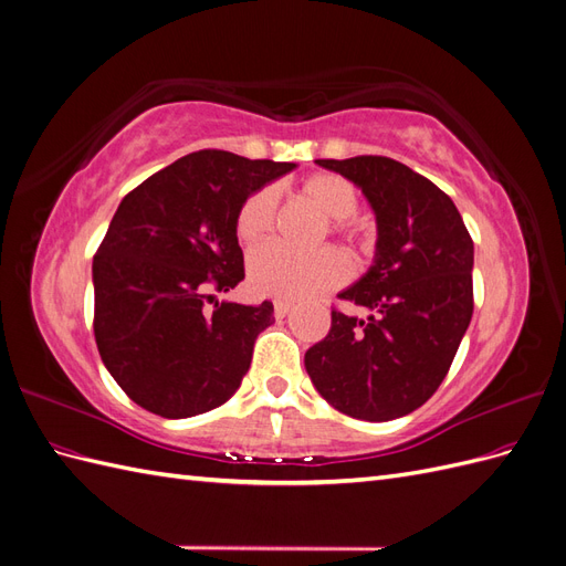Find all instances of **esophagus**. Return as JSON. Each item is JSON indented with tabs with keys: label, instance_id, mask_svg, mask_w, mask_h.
Listing matches in <instances>:
<instances>
[{
	"label": "esophagus",
	"instance_id": "esophagus-1",
	"mask_svg": "<svg viewBox=\"0 0 566 566\" xmlns=\"http://www.w3.org/2000/svg\"><path fill=\"white\" fill-rule=\"evenodd\" d=\"M290 310H293V304L279 300L276 304H273V316H276V318H285V316L290 314Z\"/></svg>",
	"mask_w": 566,
	"mask_h": 566
}]
</instances>
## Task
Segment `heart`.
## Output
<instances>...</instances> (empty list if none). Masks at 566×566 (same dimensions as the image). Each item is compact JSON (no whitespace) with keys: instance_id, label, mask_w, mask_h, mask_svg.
<instances>
[{"instance_id":"b5f03b06","label":"heart","mask_w":566,"mask_h":566,"mask_svg":"<svg viewBox=\"0 0 566 566\" xmlns=\"http://www.w3.org/2000/svg\"><path fill=\"white\" fill-rule=\"evenodd\" d=\"M300 198H304L312 208L325 217L328 233L345 238L352 248H364L366 231L352 217L356 212L358 196L349 179L321 172L306 177L300 188ZM279 196L271 186L256 188L235 212V235L243 245H260L271 235L276 224ZM325 238V229L318 231L316 243ZM248 279L256 295L279 297V300H312L316 295L328 293L349 279L347 256L333 250L321 248L314 252H295L283 245H264L250 254Z\"/></svg>"}]
</instances>
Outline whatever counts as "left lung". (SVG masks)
<instances>
[{
    "label": "left lung",
    "mask_w": 566,
    "mask_h": 566,
    "mask_svg": "<svg viewBox=\"0 0 566 566\" xmlns=\"http://www.w3.org/2000/svg\"><path fill=\"white\" fill-rule=\"evenodd\" d=\"M354 181L378 224L370 269L337 295L366 318L333 310L331 333L304 354L321 397L339 413L382 422L432 397L465 335L474 245L453 200L382 156L316 160Z\"/></svg>",
    "instance_id": "left-lung-1"
}]
</instances>
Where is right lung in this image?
<instances>
[{
  "label": "right lung",
  "mask_w": 566,
  "mask_h": 566,
  "mask_svg": "<svg viewBox=\"0 0 566 566\" xmlns=\"http://www.w3.org/2000/svg\"><path fill=\"white\" fill-rule=\"evenodd\" d=\"M295 163L188 153L129 191L94 254V337L127 397L163 418L227 403L273 304L208 302L245 279L235 212Z\"/></svg>",
  "instance_id": "add662e5"
}]
</instances>
